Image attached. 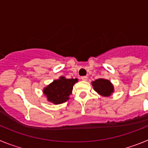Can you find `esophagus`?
<instances>
[{
	"label": "esophagus",
	"mask_w": 148,
	"mask_h": 148,
	"mask_svg": "<svg viewBox=\"0 0 148 148\" xmlns=\"http://www.w3.org/2000/svg\"><path fill=\"white\" fill-rule=\"evenodd\" d=\"M81 78H82V80H83V81H87V76H82L81 77Z\"/></svg>",
	"instance_id": "esophagus-1"
}]
</instances>
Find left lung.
<instances>
[{
	"label": "left lung",
	"mask_w": 148,
	"mask_h": 148,
	"mask_svg": "<svg viewBox=\"0 0 148 148\" xmlns=\"http://www.w3.org/2000/svg\"><path fill=\"white\" fill-rule=\"evenodd\" d=\"M94 90L103 96H109L113 92V87L110 81L104 78H99L92 82Z\"/></svg>",
	"instance_id": "left-lung-1"
}]
</instances>
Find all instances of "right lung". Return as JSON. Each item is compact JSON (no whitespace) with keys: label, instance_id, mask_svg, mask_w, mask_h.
<instances>
[{"label":"right lung","instance_id":"1","mask_svg":"<svg viewBox=\"0 0 148 148\" xmlns=\"http://www.w3.org/2000/svg\"><path fill=\"white\" fill-rule=\"evenodd\" d=\"M77 82V78H65L62 76L46 87L44 90V93L50 102L56 104H61L69 99V95L73 91V85Z\"/></svg>","mask_w":148,"mask_h":148}]
</instances>
